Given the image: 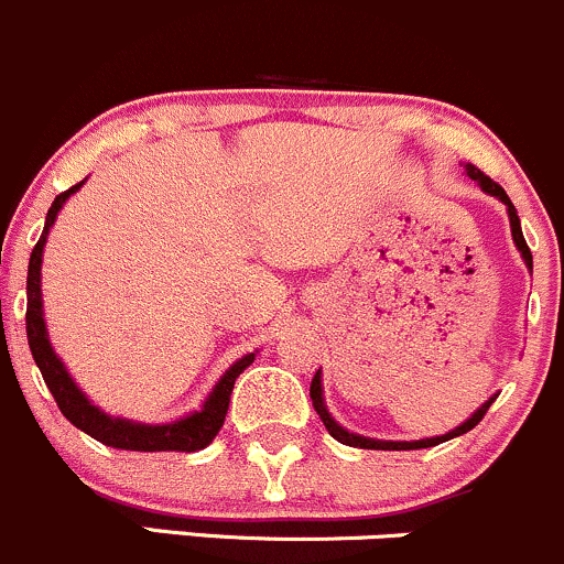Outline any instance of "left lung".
<instances>
[{"label":"left lung","mask_w":564,"mask_h":564,"mask_svg":"<svg viewBox=\"0 0 564 564\" xmlns=\"http://www.w3.org/2000/svg\"><path fill=\"white\" fill-rule=\"evenodd\" d=\"M463 169H465V174H468V177L474 180V183H476L478 187H481L484 193H487V196H495V198H498V202L506 204L508 223H511L513 245H517V250L522 252V260H524L527 269L532 271V252H530V247H527V241H524L522 223H519L517 207H513V204H511V198L506 196V191H502V187H500L498 183H492V180H489L487 174L478 172L474 163H463ZM308 395H312L314 411H317L319 420H323V425L328 427V433L333 435V438L341 441V444H347V446H360V449H392V452H401V449H427V446L441 444V441H449V438H457V435L468 433V430H474V427L478 425V422H481V416L487 414V409L495 403V398H498V395H492V398H489V401H484V403L478 405V409L474 411V414H470L468 420L463 422V425H457V427L449 430V433H444V435H433V438H420V441H379V438H368V435L352 433V430L341 427L336 420H333V414L328 411V405H325V395H323V371L314 373L312 387H308Z\"/></svg>","instance_id":"obj_1"}]
</instances>
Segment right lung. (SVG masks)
<instances>
[{"label":"right lung","mask_w":564,"mask_h":564,"mask_svg":"<svg viewBox=\"0 0 564 564\" xmlns=\"http://www.w3.org/2000/svg\"><path fill=\"white\" fill-rule=\"evenodd\" d=\"M88 180V177H86ZM86 180L77 185H72L69 191L58 193L53 198L51 209H47L45 228H42L40 241L34 245L32 258H29V276H26V338L29 349H32L34 362H37L42 379H45L47 390L56 398L58 409L66 420L72 422L77 430L88 433L90 438L101 441V444L115 446V449H129V452H196L209 446L215 441V435L220 433L223 422H226L228 403H231V390L234 381L256 360V352L241 355L239 360L217 379V384L212 387V392L204 398L202 409L191 411V414L180 416L174 422H161V425H150V422H137L126 420V416H112L107 411H101L86 392L77 387V381L72 379V373L66 371L64 360L53 349L51 336H47L45 325V308H42V252H45V241L51 236L53 223H56L58 212L66 202H69L72 193L80 191L86 185Z\"/></svg>","instance_id":"add662e5"}]
</instances>
